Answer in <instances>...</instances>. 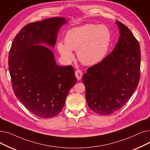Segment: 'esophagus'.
Wrapping results in <instances>:
<instances>
[{"label":"esophagus","mask_w":150,"mask_h":150,"mask_svg":"<svg viewBox=\"0 0 150 150\" xmlns=\"http://www.w3.org/2000/svg\"><path fill=\"white\" fill-rule=\"evenodd\" d=\"M75 76L76 77L77 80H81L82 76H83V74H82V71L80 70H77L75 71Z\"/></svg>","instance_id":"esophagus-1"}]
</instances>
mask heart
<instances>
[{
  "label": "heart",
  "instance_id": "heart-1",
  "mask_svg": "<svg viewBox=\"0 0 150 150\" xmlns=\"http://www.w3.org/2000/svg\"><path fill=\"white\" fill-rule=\"evenodd\" d=\"M65 43H57V49L64 60L72 59L76 51L79 60L86 66L99 63L106 55L111 41V32L104 25L88 24L71 29Z\"/></svg>",
  "mask_w": 150,
  "mask_h": 150
}]
</instances>
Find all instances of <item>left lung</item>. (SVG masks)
I'll use <instances>...</instances> for the list:
<instances>
[{
	"label": "left lung",
	"mask_w": 150,
	"mask_h": 150,
	"mask_svg": "<svg viewBox=\"0 0 150 150\" xmlns=\"http://www.w3.org/2000/svg\"><path fill=\"white\" fill-rule=\"evenodd\" d=\"M116 23L120 29L116 47L82 77L88 107L102 115H111L125 105L140 79L139 43L125 25L118 21Z\"/></svg>",
	"instance_id": "left-lung-1"
}]
</instances>
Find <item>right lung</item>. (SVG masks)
<instances>
[{"label":"right lung","instance_id":"add662e5","mask_svg":"<svg viewBox=\"0 0 150 150\" xmlns=\"http://www.w3.org/2000/svg\"><path fill=\"white\" fill-rule=\"evenodd\" d=\"M66 18L54 17L25 25L16 35L8 57L12 87L29 112L50 118L62 110L76 83L72 66H59L50 49L54 48Z\"/></svg>","mask_w":150,"mask_h":150}]
</instances>
